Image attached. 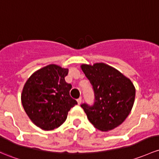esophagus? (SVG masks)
Returning <instances> with one entry per match:
<instances>
[{"label": "esophagus", "mask_w": 159, "mask_h": 159, "mask_svg": "<svg viewBox=\"0 0 159 159\" xmlns=\"http://www.w3.org/2000/svg\"><path fill=\"white\" fill-rule=\"evenodd\" d=\"M81 101H82V99H81V98H79L78 99H77V102H78V104H80V103H81Z\"/></svg>", "instance_id": "obj_1"}]
</instances>
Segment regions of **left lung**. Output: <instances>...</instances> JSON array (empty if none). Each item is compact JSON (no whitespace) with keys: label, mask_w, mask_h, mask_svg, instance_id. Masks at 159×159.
<instances>
[{"label":"left lung","mask_w":159,"mask_h":159,"mask_svg":"<svg viewBox=\"0 0 159 159\" xmlns=\"http://www.w3.org/2000/svg\"><path fill=\"white\" fill-rule=\"evenodd\" d=\"M81 69L94 93L92 104H81L88 119L101 131L117 127L126 120L133 106L134 85L119 71L104 63L82 65Z\"/></svg>","instance_id":"left-lung-1"}]
</instances>
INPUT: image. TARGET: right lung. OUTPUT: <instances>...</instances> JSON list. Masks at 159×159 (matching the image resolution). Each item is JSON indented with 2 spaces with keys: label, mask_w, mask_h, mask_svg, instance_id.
Returning a JSON list of instances; mask_svg holds the SVG:
<instances>
[{
  "label": "right lung",
  "mask_w": 159,
  "mask_h": 159,
  "mask_svg": "<svg viewBox=\"0 0 159 159\" xmlns=\"http://www.w3.org/2000/svg\"><path fill=\"white\" fill-rule=\"evenodd\" d=\"M68 69L49 65L31 75L23 87L21 101L33 123L44 130L61 126L77 101L70 96L71 84L65 81Z\"/></svg>",
  "instance_id": "obj_1"
}]
</instances>
